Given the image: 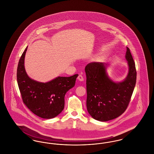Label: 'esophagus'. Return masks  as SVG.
Instances as JSON below:
<instances>
[{
  "instance_id": "obj_1",
  "label": "esophagus",
  "mask_w": 154,
  "mask_h": 154,
  "mask_svg": "<svg viewBox=\"0 0 154 154\" xmlns=\"http://www.w3.org/2000/svg\"><path fill=\"white\" fill-rule=\"evenodd\" d=\"M77 79H78L80 81H84V77H83V76H82V75L80 74V75L78 76Z\"/></svg>"
}]
</instances>
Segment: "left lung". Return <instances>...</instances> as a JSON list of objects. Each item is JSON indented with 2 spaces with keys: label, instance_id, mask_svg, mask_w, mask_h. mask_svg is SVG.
Masks as SVG:
<instances>
[{
  "label": "left lung",
  "instance_id": "left-lung-1",
  "mask_svg": "<svg viewBox=\"0 0 154 154\" xmlns=\"http://www.w3.org/2000/svg\"><path fill=\"white\" fill-rule=\"evenodd\" d=\"M129 73L121 82H114L106 74L107 65L91 62L85 66L87 107L96 120L105 122L118 117L126 110L136 82V69L132 54L126 47Z\"/></svg>",
  "mask_w": 154,
  "mask_h": 154
}]
</instances>
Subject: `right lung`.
Masks as SVG:
<instances>
[{"instance_id":"right-lung-1","label":"right lung","mask_w":154,"mask_h":154,"mask_svg":"<svg viewBox=\"0 0 154 154\" xmlns=\"http://www.w3.org/2000/svg\"><path fill=\"white\" fill-rule=\"evenodd\" d=\"M27 47L20 59L17 79L22 101L33 114L39 117L50 119L57 116L65 107L66 92L75 85L79 74L58 77L43 83L32 80L24 67V58Z\"/></svg>"}]
</instances>
